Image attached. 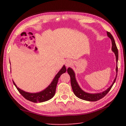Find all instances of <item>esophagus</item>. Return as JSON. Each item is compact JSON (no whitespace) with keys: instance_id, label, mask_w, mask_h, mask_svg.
Masks as SVG:
<instances>
[{"instance_id":"1","label":"esophagus","mask_w":126,"mask_h":126,"mask_svg":"<svg viewBox=\"0 0 126 126\" xmlns=\"http://www.w3.org/2000/svg\"><path fill=\"white\" fill-rule=\"evenodd\" d=\"M65 66L66 67H69V66H70L72 65V64H73V62H72V61L70 60H67L65 62Z\"/></svg>"}]
</instances>
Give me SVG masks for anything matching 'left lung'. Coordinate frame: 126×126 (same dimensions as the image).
<instances>
[{"label": "left lung", "instance_id": "1", "mask_svg": "<svg viewBox=\"0 0 126 126\" xmlns=\"http://www.w3.org/2000/svg\"><path fill=\"white\" fill-rule=\"evenodd\" d=\"M107 33L108 37L111 39V44H112L111 50L113 51V52L115 53V55L116 62L117 63V61H118V50H117V48L116 47L115 42L114 39L113 38V36L111 35V34L110 32H107ZM67 71H68V73L70 76L71 85L72 89H73L74 94L77 97L80 99H82V100L88 101H96L100 100V99H101L102 98L104 97V96L106 95V94H107V93L109 92V91H110L111 87H113V84H114L115 82L116 81V79L117 77V65H116V75L115 78V79H114L113 83H112L110 86L108 88H107L106 90H104L101 93H98L92 94V93L85 92L79 86L78 83H77L76 81V79L75 77V72L73 70V69L71 68H68Z\"/></svg>", "mask_w": 126, "mask_h": 126}]
</instances>
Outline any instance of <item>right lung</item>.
<instances>
[{
    "mask_svg": "<svg viewBox=\"0 0 126 126\" xmlns=\"http://www.w3.org/2000/svg\"><path fill=\"white\" fill-rule=\"evenodd\" d=\"M66 71V69L65 66L64 65L61 70L58 71V73L56 75L54 79H53L52 81L49 84V86L43 90L38 93H31L25 92V91L19 88L13 81V83L15 85V87L17 88L18 92L26 100L34 103L43 102L50 100L51 98H52L53 97V96L55 94L56 86H57L58 79L60 78L61 75L63 73H65Z\"/></svg>",
    "mask_w": 126,
    "mask_h": 126,
    "instance_id": "add662e5",
    "label": "right lung"
}]
</instances>
